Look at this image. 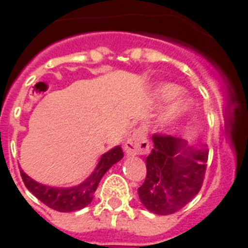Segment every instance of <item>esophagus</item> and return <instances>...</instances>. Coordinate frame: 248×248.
Listing matches in <instances>:
<instances>
[{
  "instance_id": "34e87169",
  "label": "esophagus",
  "mask_w": 248,
  "mask_h": 248,
  "mask_svg": "<svg viewBox=\"0 0 248 248\" xmlns=\"http://www.w3.org/2000/svg\"><path fill=\"white\" fill-rule=\"evenodd\" d=\"M149 141L141 129H135L125 141V153L128 156L145 155L149 153Z\"/></svg>"
}]
</instances>
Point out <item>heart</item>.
I'll return each instance as SVG.
<instances>
[{
    "instance_id": "heart-1",
    "label": "heart",
    "mask_w": 248,
    "mask_h": 248,
    "mask_svg": "<svg viewBox=\"0 0 248 248\" xmlns=\"http://www.w3.org/2000/svg\"><path fill=\"white\" fill-rule=\"evenodd\" d=\"M179 93V88L174 84H160L153 91V99L157 104L168 102L165 108H164L163 114H161V123L164 125H170L172 123L180 120L181 118L185 117L189 113L191 108V103L187 98L184 95H176Z\"/></svg>"
}]
</instances>
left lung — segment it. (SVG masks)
<instances>
[{
    "label": "left lung",
    "instance_id": "8db88e82",
    "mask_svg": "<svg viewBox=\"0 0 248 248\" xmlns=\"http://www.w3.org/2000/svg\"><path fill=\"white\" fill-rule=\"evenodd\" d=\"M154 148L146 157V177L139 199L146 210L171 215L199 194L205 176L209 150L192 148L171 135H153Z\"/></svg>",
    "mask_w": 248,
    "mask_h": 248
}]
</instances>
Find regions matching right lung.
<instances>
[{
  "label": "right lung",
  "instance_id": "add662e5",
  "mask_svg": "<svg viewBox=\"0 0 248 248\" xmlns=\"http://www.w3.org/2000/svg\"><path fill=\"white\" fill-rule=\"evenodd\" d=\"M124 156L119 145L110 149L102 155L97 168L87 177L82 184L73 187H52L34 181L32 177L26 175L21 170L22 180L26 187L41 202L47 205L50 209L59 212H73L88 206L94 198V192L97 190L103 175L109 169L118 163Z\"/></svg>",
  "mask_w": 248,
  "mask_h": 248
}]
</instances>
